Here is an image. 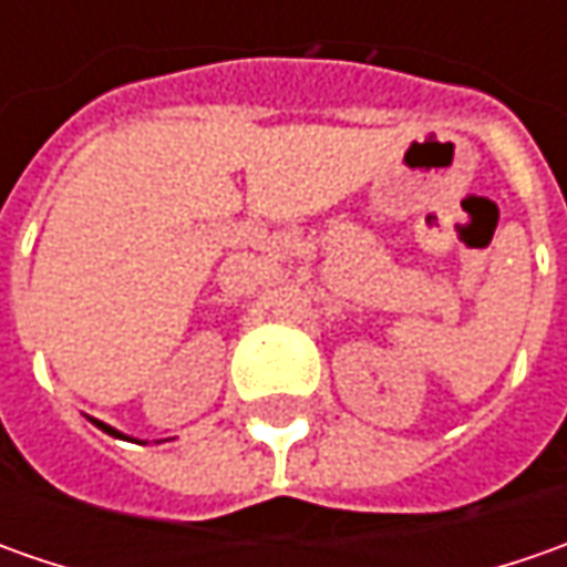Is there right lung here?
I'll return each mask as SVG.
<instances>
[{
  "instance_id": "1",
  "label": "right lung",
  "mask_w": 567,
  "mask_h": 567,
  "mask_svg": "<svg viewBox=\"0 0 567 567\" xmlns=\"http://www.w3.org/2000/svg\"><path fill=\"white\" fill-rule=\"evenodd\" d=\"M87 420H91V423L97 425V429H103V432H106V435H113V439H128V435H122L120 429H113V425L100 423V420H94V416H87Z\"/></svg>"
}]
</instances>
